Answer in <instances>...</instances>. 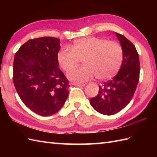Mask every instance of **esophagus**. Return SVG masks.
Here are the masks:
<instances>
[{"label": "esophagus", "instance_id": "esophagus-1", "mask_svg": "<svg viewBox=\"0 0 157 157\" xmlns=\"http://www.w3.org/2000/svg\"><path fill=\"white\" fill-rule=\"evenodd\" d=\"M72 85H74L76 86H78V87H82V86H84L85 84H76V83H72Z\"/></svg>", "mask_w": 157, "mask_h": 157}]
</instances>
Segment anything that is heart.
<instances>
[{"label":"heart","instance_id":"b5f03b06","mask_svg":"<svg viewBox=\"0 0 157 157\" xmlns=\"http://www.w3.org/2000/svg\"><path fill=\"white\" fill-rule=\"evenodd\" d=\"M63 70L67 71L82 60L83 66L69 71L67 75L71 81L84 82L94 76L104 81L113 78L123 63V50L115 41L96 37H87L75 41L71 47H63L56 55Z\"/></svg>","mask_w":157,"mask_h":157}]
</instances>
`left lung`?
I'll use <instances>...</instances> for the list:
<instances>
[{
	"instance_id": "left-lung-1",
	"label": "left lung",
	"mask_w": 157,
	"mask_h": 157,
	"mask_svg": "<svg viewBox=\"0 0 157 157\" xmlns=\"http://www.w3.org/2000/svg\"><path fill=\"white\" fill-rule=\"evenodd\" d=\"M123 50V63L112 80L99 86L98 95L90 103L96 111L112 115L124 109L134 96L140 78V60L135 46L124 36L115 33Z\"/></svg>"
}]
</instances>
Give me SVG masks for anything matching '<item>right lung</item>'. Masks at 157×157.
<instances>
[{
    "label": "right lung",
    "instance_id": "1",
    "mask_svg": "<svg viewBox=\"0 0 157 157\" xmlns=\"http://www.w3.org/2000/svg\"><path fill=\"white\" fill-rule=\"evenodd\" d=\"M60 40H29L15 53L13 83L24 105L41 116L58 112L68 97L69 81L59 67Z\"/></svg>",
    "mask_w": 157,
    "mask_h": 157
}]
</instances>
